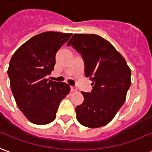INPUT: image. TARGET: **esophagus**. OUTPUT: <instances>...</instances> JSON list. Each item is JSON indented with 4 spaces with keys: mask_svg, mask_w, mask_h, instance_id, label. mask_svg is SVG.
I'll return each instance as SVG.
<instances>
[{
    "mask_svg": "<svg viewBox=\"0 0 152 152\" xmlns=\"http://www.w3.org/2000/svg\"><path fill=\"white\" fill-rule=\"evenodd\" d=\"M78 91V88L76 87H71V91Z\"/></svg>",
    "mask_w": 152,
    "mask_h": 152,
    "instance_id": "34e87169",
    "label": "esophagus"
}]
</instances>
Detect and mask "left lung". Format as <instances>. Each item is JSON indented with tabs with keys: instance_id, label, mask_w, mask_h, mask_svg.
Wrapping results in <instances>:
<instances>
[{
	"instance_id": "left-lung-1",
	"label": "left lung",
	"mask_w": 152,
	"mask_h": 152,
	"mask_svg": "<svg viewBox=\"0 0 152 152\" xmlns=\"http://www.w3.org/2000/svg\"><path fill=\"white\" fill-rule=\"evenodd\" d=\"M82 55L85 76L92 82L91 93L82 91L83 104L75 109L82 125H106L124 105L131 85V70L122 55L110 42L96 34H74L67 44Z\"/></svg>"
}]
</instances>
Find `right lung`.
Masks as SVG:
<instances>
[{"label": "right lung", "instance_id": "obj_1", "mask_svg": "<svg viewBox=\"0 0 152 152\" xmlns=\"http://www.w3.org/2000/svg\"><path fill=\"white\" fill-rule=\"evenodd\" d=\"M72 33L45 32L19 47L10 61L8 76L16 104L30 122L47 124L56 117L60 103L70 91L65 83L46 78L56 64V54Z\"/></svg>", "mask_w": 152, "mask_h": 152}]
</instances>
